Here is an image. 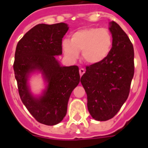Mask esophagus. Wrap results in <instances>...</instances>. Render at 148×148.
<instances>
[{
  "mask_svg": "<svg viewBox=\"0 0 148 148\" xmlns=\"http://www.w3.org/2000/svg\"><path fill=\"white\" fill-rule=\"evenodd\" d=\"M84 72H85V70L84 69V68H80V70H79V73H80V75H81V77L84 74Z\"/></svg>",
  "mask_w": 148,
  "mask_h": 148,
  "instance_id": "1",
  "label": "esophagus"
}]
</instances>
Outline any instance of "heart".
<instances>
[{"instance_id": "1", "label": "heart", "mask_w": 148, "mask_h": 148, "mask_svg": "<svg viewBox=\"0 0 148 148\" xmlns=\"http://www.w3.org/2000/svg\"><path fill=\"white\" fill-rule=\"evenodd\" d=\"M112 47V35L107 28L88 27L72 34L71 39L63 40L64 52L71 59H76L82 51L84 60L97 64L108 58Z\"/></svg>"}]
</instances>
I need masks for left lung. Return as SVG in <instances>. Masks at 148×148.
<instances>
[{
	"label": "left lung",
	"mask_w": 148,
	"mask_h": 148,
	"mask_svg": "<svg viewBox=\"0 0 148 148\" xmlns=\"http://www.w3.org/2000/svg\"><path fill=\"white\" fill-rule=\"evenodd\" d=\"M112 47L108 58L86 67L81 82L88 96V108L96 121H105L117 114L128 97L134 73V47L121 27L110 22Z\"/></svg>",
	"instance_id": "left-lung-1"
}]
</instances>
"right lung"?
<instances>
[{
  "label": "right lung",
  "instance_id": "1",
  "mask_svg": "<svg viewBox=\"0 0 148 148\" xmlns=\"http://www.w3.org/2000/svg\"><path fill=\"white\" fill-rule=\"evenodd\" d=\"M69 27L65 23L39 24L17 43L14 63L21 99L38 122L45 125L60 123L67 114L71 94L80 82L77 66H61L55 56L62 54V38ZM39 72L46 83L40 95L34 96L28 81Z\"/></svg>",
  "mask_w": 148,
  "mask_h": 148
}]
</instances>
